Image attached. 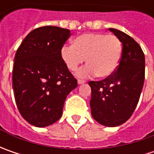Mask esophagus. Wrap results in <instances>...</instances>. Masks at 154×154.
<instances>
[{"instance_id":"obj_1","label":"esophagus","mask_w":154,"mask_h":154,"mask_svg":"<svg viewBox=\"0 0 154 154\" xmlns=\"http://www.w3.org/2000/svg\"><path fill=\"white\" fill-rule=\"evenodd\" d=\"M86 82V80H78V84H80V85H81V84H84Z\"/></svg>"}]
</instances>
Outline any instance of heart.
I'll return each instance as SVG.
<instances>
[{"label":"heart","instance_id":"b5f03b06","mask_svg":"<svg viewBox=\"0 0 154 154\" xmlns=\"http://www.w3.org/2000/svg\"><path fill=\"white\" fill-rule=\"evenodd\" d=\"M122 54L121 40L103 33L82 34L74 38L73 46L65 45L61 51L62 60L71 71H75L86 58L87 65L77 73L80 77L95 74L99 78L109 77L116 70Z\"/></svg>","mask_w":154,"mask_h":154}]
</instances>
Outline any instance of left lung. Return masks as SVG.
<instances>
[{
  "label": "left lung",
  "mask_w": 154,
  "mask_h": 154,
  "mask_svg": "<svg viewBox=\"0 0 154 154\" xmlns=\"http://www.w3.org/2000/svg\"><path fill=\"white\" fill-rule=\"evenodd\" d=\"M121 40L122 54L114 74L99 81H89L92 117L98 123L116 127L132 116L145 80V56L139 44L126 33L109 28Z\"/></svg>",
  "instance_id": "left-lung-1"
}]
</instances>
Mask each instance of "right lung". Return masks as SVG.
<instances>
[{
    "instance_id": "add662e5",
    "label": "right lung",
    "mask_w": 154,
    "mask_h": 154,
    "mask_svg": "<svg viewBox=\"0 0 154 154\" xmlns=\"http://www.w3.org/2000/svg\"><path fill=\"white\" fill-rule=\"evenodd\" d=\"M71 36L68 29H34L15 53L13 89L18 109L30 124L43 128L58 121L69 92L77 86L61 56Z\"/></svg>"
}]
</instances>
